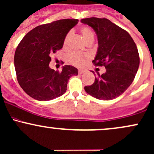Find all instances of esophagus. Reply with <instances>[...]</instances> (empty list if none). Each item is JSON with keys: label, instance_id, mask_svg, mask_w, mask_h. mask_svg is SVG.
<instances>
[{"label": "esophagus", "instance_id": "obj_1", "mask_svg": "<svg viewBox=\"0 0 154 154\" xmlns=\"http://www.w3.org/2000/svg\"><path fill=\"white\" fill-rule=\"evenodd\" d=\"M78 72H79V74H82L85 73L86 71H85V70H83V69H79V70H78Z\"/></svg>", "mask_w": 154, "mask_h": 154}]
</instances>
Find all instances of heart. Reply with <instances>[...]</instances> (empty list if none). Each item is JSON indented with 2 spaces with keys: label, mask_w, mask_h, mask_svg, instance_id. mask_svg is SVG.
<instances>
[{
  "label": "heart",
  "mask_w": 154,
  "mask_h": 154,
  "mask_svg": "<svg viewBox=\"0 0 154 154\" xmlns=\"http://www.w3.org/2000/svg\"><path fill=\"white\" fill-rule=\"evenodd\" d=\"M80 33L83 37L84 40H85L86 43L89 42L90 40L94 39V34L93 33L92 30L88 26H82L80 28ZM71 33L69 32L66 35L65 38L63 40V47H66L68 45L69 38H70ZM90 58V55L88 54H83L80 53V52H72L69 57V60L71 63L73 64L74 66L77 67L82 66L85 63L87 60Z\"/></svg>",
  "instance_id": "b5f03b06"
}]
</instances>
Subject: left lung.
I'll return each instance as SVG.
<instances>
[{
	"label": "left lung",
	"mask_w": 154,
	"mask_h": 154,
	"mask_svg": "<svg viewBox=\"0 0 154 154\" xmlns=\"http://www.w3.org/2000/svg\"><path fill=\"white\" fill-rule=\"evenodd\" d=\"M81 22L91 26L98 37L93 63L106 69L102 75L97 72L94 83L85 86V91L100 100L116 99L132 83L137 72L140 56L136 45L126 30L106 18H85Z\"/></svg>",
	"instance_id": "8db88e82"
}]
</instances>
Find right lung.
Masks as SVG:
<instances>
[{"mask_svg": "<svg viewBox=\"0 0 154 154\" xmlns=\"http://www.w3.org/2000/svg\"><path fill=\"white\" fill-rule=\"evenodd\" d=\"M79 20L64 19L41 25L28 32L14 54L17 79L23 90L38 101H49L66 91L69 79L78 74L70 65L61 72L49 66L52 54L63 47L66 35Z\"/></svg>", "mask_w": 154, "mask_h": 154, "instance_id": "add662e5", "label": "right lung"}]
</instances>
